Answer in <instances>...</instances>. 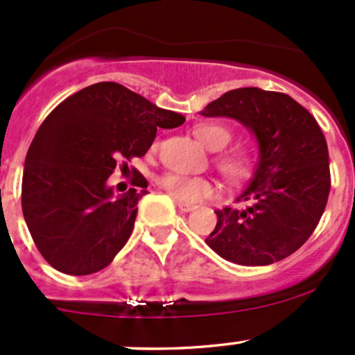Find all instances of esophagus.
<instances>
[{"label": "esophagus", "mask_w": 355, "mask_h": 355, "mask_svg": "<svg viewBox=\"0 0 355 355\" xmlns=\"http://www.w3.org/2000/svg\"><path fill=\"white\" fill-rule=\"evenodd\" d=\"M176 205H178L179 210H181V211H191V210H195V208H196V205L188 203V202H179V200H176Z\"/></svg>", "instance_id": "esophagus-1"}]
</instances>
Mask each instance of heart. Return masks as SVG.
Returning <instances> with one entry per match:
<instances>
[{"label": "heart", "instance_id": "heart-1", "mask_svg": "<svg viewBox=\"0 0 355 355\" xmlns=\"http://www.w3.org/2000/svg\"><path fill=\"white\" fill-rule=\"evenodd\" d=\"M195 137L210 150H222L231 144L234 133L231 128L224 124L207 123L195 128ZM153 148H157V141L153 144ZM215 166L229 184L239 186L253 178L254 169H257V157L248 148L237 147L218 153L215 157ZM155 181L162 191L179 202H198V200L211 196L217 189V184L211 179L184 176V174L176 173H164L157 176Z\"/></svg>", "mask_w": 355, "mask_h": 355}]
</instances>
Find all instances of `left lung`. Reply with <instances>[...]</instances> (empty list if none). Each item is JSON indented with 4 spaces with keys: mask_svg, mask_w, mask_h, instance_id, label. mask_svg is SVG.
<instances>
[{
    "mask_svg": "<svg viewBox=\"0 0 355 355\" xmlns=\"http://www.w3.org/2000/svg\"><path fill=\"white\" fill-rule=\"evenodd\" d=\"M246 124L259 145V164L237 198L243 207L215 210L207 244L237 265L261 266L291 257L309 239L330 195L328 147L311 112L287 94L244 87L200 112Z\"/></svg>",
    "mask_w": 355,
    "mask_h": 355,
    "instance_id": "obj_1",
    "label": "left lung"
}]
</instances>
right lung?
Returning <instances> with one entry per match:
<instances>
[{
    "label": "right lung",
    "instance_id": "add662e5",
    "mask_svg": "<svg viewBox=\"0 0 355 355\" xmlns=\"http://www.w3.org/2000/svg\"><path fill=\"white\" fill-rule=\"evenodd\" d=\"M184 116L157 107L116 82L85 87L51 111L32 140L21 179V211L39 253L58 272L90 275L105 268L133 231L147 179L114 196L116 166L150 148L157 128ZM123 171V169H121Z\"/></svg>",
    "mask_w": 355,
    "mask_h": 355
}]
</instances>
